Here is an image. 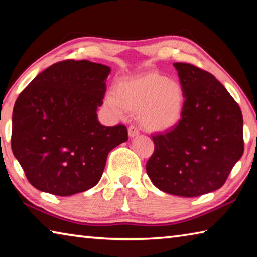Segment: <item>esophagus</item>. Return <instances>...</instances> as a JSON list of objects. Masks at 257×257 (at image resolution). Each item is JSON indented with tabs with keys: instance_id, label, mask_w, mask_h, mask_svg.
<instances>
[{
	"instance_id": "obj_1",
	"label": "esophagus",
	"mask_w": 257,
	"mask_h": 257,
	"mask_svg": "<svg viewBox=\"0 0 257 257\" xmlns=\"http://www.w3.org/2000/svg\"><path fill=\"white\" fill-rule=\"evenodd\" d=\"M128 135L130 138H134V137H137L139 135V132L138 129L135 127V125H130V127L128 128Z\"/></svg>"
}]
</instances>
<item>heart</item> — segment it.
<instances>
[{"mask_svg":"<svg viewBox=\"0 0 257 257\" xmlns=\"http://www.w3.org/2000/svg\"><path fill=\"white\" fill-rule=\"evenodd\" d=\"M104 106L116 118L139 112V122L150 133H163L180 122L185 92L179 81L156 71L116 82L114 93L104 97Z\"/></svg>","mask_w":257,"mask_h":257,"instance_id":"1","label":"heart"}]
</instances>
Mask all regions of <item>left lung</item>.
Here are the masks:
<instances>
[{"label": "left lung", "instance_id": "left-lung-1", "mask_svg": "<svg viewBox=\"0 0 257 257\" xmlns=\"http://www.w3.org/2000/svg\"><path fill=\"white\" fill-rule=\"evenodd\" d=\"M185 92L180 122L153 136L146 171L164 193L195 197L221 188L243 153L242 114L228 90L210 72L173 63Z\"/></svg>", "mask_w": 257, "mask_h": 257}]
</instances>
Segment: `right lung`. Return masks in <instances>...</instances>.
<instances>
[{
	"instance_id": "obj_1",
	"label": "right lung",
	"mask_w": 257,
	"mask_h": 257,
	"mask_svg": "<svg viewBox=\"0 0 257 257\" xmlns=\"http://www.w3.org/2000/svg\"><path fill=\"white\" fill-rule=\"evenodd\" d=\"M111 68L67 60L37 75L17 98L11 147L28 181L41 191L70 195L97 184L107 154L128 139L122 124L97 120Z\"/></svg>"
}]
</instances>
